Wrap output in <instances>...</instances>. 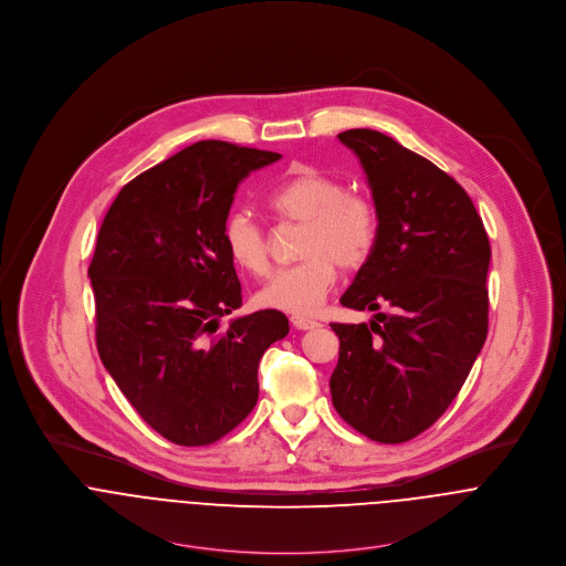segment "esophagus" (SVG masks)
<instances>
[{
	"mask_svg": "<svg viewBox=\"0 0 566 566\" xmlns=\"http://www.w3.org/2000/svg\"><path fill=\"white\" fill-rule=\"evenodd\" d=\"M292 324H294L296 328H301V331H310V328L321 326L316 321H310V318H305V316H292Z\"/></svg>",
	"mask_w": 566,
	"mask_h": 566,
	"instance_id": "esophagus-1",
	"label": "esophagus"
}]
</instances>
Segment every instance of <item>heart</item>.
Instances as JSON below:
<instances>
[{"label":"heart","mask_w":566,"mask_h":566,"mask_svg":"<svg viewBox=\"0 0 566 566\" xmlns=\"http://www.w3.org/2000/svg\"><path fill=\"white\" fill-rule=\"evenodd\" d=\"M268 205L279 220L305 227L298 245L305 259L270 274L256 292V303L296 316L314 314L335 283V263L355 270L368 259L379 233L377 211L339 178L307 165L290 169L270 191ZM222 240L243 272L259 276L268 270L265 231L248 211L229 216Z\"/></svg>","instance_id":"obj_1"}]
</instances>
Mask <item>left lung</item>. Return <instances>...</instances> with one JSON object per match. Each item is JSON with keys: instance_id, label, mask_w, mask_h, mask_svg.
Returning a JSON list of instances; mask_svg holds the SVG:
<instances>
[{"instance_id": "obj_1", "label": "left lung", "mask_w": 566, "mask_h": 566, "mask_svg": "<svg viewBox=\"0 0 566 566\" xmlns=\"http://www.w3.org/2000/svg\"><path fill=\"white\" fill-rule=\"evenodd\" d=\"M337 139L361 163L379 218L377 242L339 303L392 314L370 326L331 324L339 337L331 399L366 438L399 444L447 411L484 346L490 242L447 171L370 128Z\"/></svg>"}]
</instances>
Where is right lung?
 Here are the masks:
<instances>
[{
  "mask_svg": "<svg viewBox=\"0 0 566 566\" xmlns=\"http://www.w3.org/2000/svg\"><path fill=\"white\" fill-rule=\"evenodd\" d=\"M281 155L198 142L113 200L88 265L97 353L122 395L163 438L205 447L233 431L259 397L261 355L285 314L242 307L222 231L243 178Z\"/></svg>",
  "mask_w": 566,
  "mask_h": 566,
  "instance_id": "1",
  "label": "right lung"
}]
</instances>
